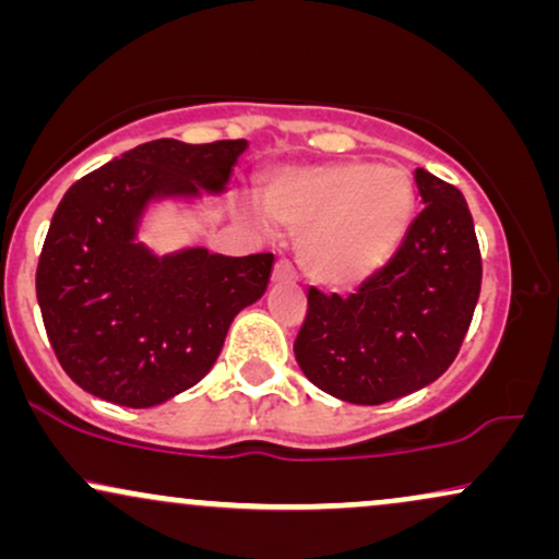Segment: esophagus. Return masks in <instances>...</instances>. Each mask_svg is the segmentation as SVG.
<instances>
[{"instance_id":"esophagus-1","label":"esophagus","mask_w":559,"mask_h":559,"mask_svg":"<svg viewBox=\"0 0 559 559\" xmlns=\"http://www.w3.org/2000/svg\"><path fill=\"white\" fill-rule=\"evenodd\" d=\"M273 278H275V281H294V278H297V271H294L292 260L281 258L278 262H275V267H273Z\"/></svg>"}]
</instances>
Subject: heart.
<instances>
[{"instance_id": "obj_1", "label": "heart", "mask_w": 559, "mask_h": 559, "mask_svg": "<svg viewBox=\"0 0 559 559\" xmlns=\"http://www.w3.org/2000/svg\"><path fill=\"white\" fill-rule=\"evenodd\" d=\"M262 202L278 226L301 234L307 275L344 288L396 252L415 215V183L404 168L344 159L273 173Z\"/></svg>"}]
</instances>
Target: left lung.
Segmentation results:
<instances>
[{
	"label": "left lung",
	"instance_id": "left-lung-1",
	"mask_svg": "<svg viewBox=\"0 0 559 559\" xmlns=\"http://www.w3.org/2000/svg\"><path fill=\"white\" fill-rule=\"evenodd\" d=\"M423 210L386 265L349 297L310 286L294 338L301 373L352 404L436 381L457 357L480 294V249L457 186L418 168Z\"/></svg>",
	"mask_w": 559,
	"mask_h": 559
}]
</instances>
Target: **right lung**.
Here are the masks:
<instances>
[{
  "label": "right lung",
  "mask_w": 559,
  "mask_h": 559,
  "mask_svg": "<svg viewBox=\"0 0 559 559\" xmlns=\"http://www.w3.org/2000/svg\"><path fill=\"white\" fill-rule=\"evenodd\" d=\"M243 139H157L75 181L57 204L36 267L44 329L62 370L99 400L152 407L202 381L230 320L267 288L273 254L189 249L152 258L133 243L157 194L221 191Z\"/></svg>",
  "instance_id": "right-lung-1"
}]
</instances>
